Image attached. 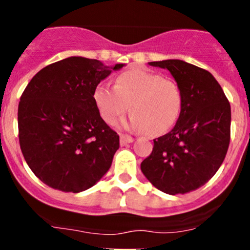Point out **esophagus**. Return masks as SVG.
I'll return each instance as SVG.
<instances>
[{
	"mask_svg": "<svg viewBox=\"0 0 250 250\" xmlns=\"http://www.w3.org/2000/svg\"><path fill=\"white\" fill-rule=\"evenodd\" d=\"M134 141V139L131 136H129V135H121V136H120V142H121V145L122 146H125V145H128V143H131Z\"/></svg>",
	"mask_w": 250,
	"mask_h": 250,
	"instance_id": "esophagus-1",
	"label": "esophagus"
}]
</instances>
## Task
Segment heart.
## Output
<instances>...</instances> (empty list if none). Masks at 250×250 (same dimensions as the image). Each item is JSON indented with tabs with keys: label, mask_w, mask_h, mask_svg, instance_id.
<instances>
[{
	"label": "heart",
	"mask_w": 250,
	"mask_h": 250,
	"mask_svg": "<svg viewBox=\"0 0 250 250\" xmlns=\"http://www.w3.org/2000/svg\"><path fill=\"white\" fill-rule=\"evenodd\" d=\"M93 99L100 115L109 125H115L130 105L133 115L125 123L127 127L146 130L151 136L170 130L182 108V94L176 83L141 68L120 74L115 87L99 83L94 89Z\"/></svg>",
	"instance_id": "heart-1"
}]
</instances>
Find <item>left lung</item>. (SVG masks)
Instances as JSON below:
<instances>
[{
    "label": "left lung",
    "mask_w": 250,
    "mask_h": 250,
    "mask_svg": "<svg viewBox=\"0 0 250 250\" xmlns=\"http://www.w3.org/2000/svg\"><path fill=\"white\" fill-rule=\"evenodd\" d=\"M168 69L182 94L175 127L154 140L141 163L149 182L166 194H186L207 183L225 160L230 141V103L207 70L181 60L149 62Z\"/></svg>",
    "instance_id": "left-lung-1"
}]
</instances>
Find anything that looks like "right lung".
<instances>
[{
  "label": "right lung",
  "instance_id": "1",
  "mask_svg": "<svg viewBox=\"0 0 250 250\" xmlns=\"http://www.w3.org/2000/svg\"><path fill=\"white\" fill-rule=\"evenodd\" d=\"M125 64L71 56L36 74L19 103V140L25 162L49 187L80 193L110 168L120 136L102 120L94 89Z\"/></svg>",
  "mask_w": 250,
  "mask_h": 250
}]
</instances>
